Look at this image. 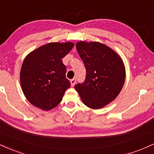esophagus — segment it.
<instances>
[{
    "instance_id": "esophagus-1",
    "label": "esophagus",
    "mask_w": 154,
    "mask_h": 154,
    "mask_svg": "<svg viewBox=\"0 0 154 154\" xmlns=\"http://www.w3.org/2000/svg\"><path fill=\"white\" fill-rule=\"evenodd\" d=\"M76 81H77V79H76L75 78H73V79H72L71 80H70V82H71V85L72 87L74 86V85H75V83H76Z\"/></svg>"
}]
</instances>
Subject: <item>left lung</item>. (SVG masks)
<instances>
[{
  "label": "left lung",
  "mask_w": 154,
  "mask_h": 154,
  "mask_svg": "<svg viewBox=\"0 0 154 154\" xmlns=\"http://www.w3.org/2000/svg\"><path fill=\"white\" fill-rule=\"evenodd\" d=\"M77 52L86 68V78L75 90L83 103L92 109H100L113 101L125 82V69L114 50L97 42H79Z\"/></svg>",
  "instance_id": "left-lung-1"
}]
</instances>
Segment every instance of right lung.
<instances>
[{
	"instance_id": "right-lung-1",
	"label": "right lung",
	"mask_w": 154,
	"mask_h": 154,
	"mask_svg": "<svg viewBox=\"0 0 154 154\" xmlns=\"http://www.w3.org/2000/svg\"><path fill=\"white\" fill-rule=\"evenodd\" d=\"M72 42H52L31 51L20 72L22 90L29 103L44 110L54 108L70 87L62 59L73 48Z\"/></svg>"
}]
</instances>
